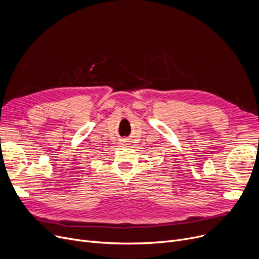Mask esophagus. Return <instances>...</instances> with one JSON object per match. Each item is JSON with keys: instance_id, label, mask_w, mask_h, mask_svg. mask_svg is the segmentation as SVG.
Wrapping results in <instances>:
<instances>
[{"instance_id": "1", "label": "esophagus", "mask_w": 259, "mask_h": 259, "mask_svg": "<svg viewBox=\"0 0 259 259\" xmlns=\"http://www.w3.org/2000/svg\"><path fill=\"white\" fill-rule=\"evenodd\" d=\"M121 145H122V146H127V144H126V143H121Z\"/></svg>"}]
</instances>
